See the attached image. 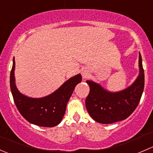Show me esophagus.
Wrapping results in <instances>:
<instances>
[{
    "label": "esophagus",
    "mask_w": 153,
    "mask_h": 153,
    "mask_svg": "<svg viewBox=\"0 0 153 153\" xmlns=\"http://www.w3.org/2000/svg\"><path fill=\"white\" fill-rule=\"evenodd\" d=\"M88 72H89V71H88V69H82V72H81V74H82V75H83V77H84V78H86V76H87V75H88Z\"/></svg>",
    "instance_id": "obj_1"
}]
</instances>
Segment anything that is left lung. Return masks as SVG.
<instances>
[{
    "instance_id": "1",
    "label": "left lung",
    "mask_w": 153,
    "mask_h": 153,
    "mask_svg": "<svg viewBox=\"0 0 153 153\" xmlns=\"http://www.w3.org/2000/svg\"><path fill=\"white\" fill-rule=\"evenodd\" d=\"M139 74L132 85L119 92H109L99 84L86 81L89 93L86 107L90 116L101 124H112L127 118L139 104L144 87V72L139 52Z\"/></svg>"
}]
</instances>
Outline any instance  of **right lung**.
I'll return each instance as SVG.
<instances>
[{
	"mask_svg": "<svg viewBox=\"0 0 153 153\" xmlns=\"http://www.w3.org/2000/svg\"><path fill=\"white\" fill-rule=\"evenodd\" d=\"M15 61L13 59L10 73V88L14 101L23 117L31 124L44 127H53L61 123L67 103L75 86L81 82V74L64 82L57 90L47 96L35 98L21 93L15 84Z\"/></svg>",
	"mask_w": 153,
	"mask_h": 153,
	"instance_id": "1",
	"label": "right lung"
}]
</instances>
